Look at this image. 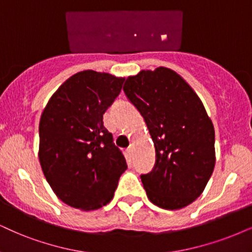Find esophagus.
<instances>
[{
    "label": "esophagus",
    "mask_w": 252,
    "mask_h": 252,
    "mask_svg": "<svg viewBox=\"0 0 252 252\" xmlns=\"http://www.w3.org/2000/svg\"><path fill=\"white\" fill-rule=\"evenodd\" d=\"M132 150H133V144H130V146L128 148V151H129V152H131Z\"/></svg>",
    "instance_id": "1"
}]
</instances>
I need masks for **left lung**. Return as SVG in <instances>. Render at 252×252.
Segmentation results:
<instances>
[{"instance_id": "left-lung-1", "label": "left lung", "mask_w": 252, "mask_h": 252, "mask_svg": "<svg viewBox=\"0 0 252 252\" xmlns=\"http://www.w3.org/2000/svg\"><path fill=\"white\" fill-rule=\"evenodd\" d=\"M123 91L141 113L156 149V164L141 179L149 200L180 209L203 192L215 166V131L193 88L167 67L126 78Z\"/></svg>"}]
</instances>
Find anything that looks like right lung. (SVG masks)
Masks as SVG:
<instances>
[{
  "label": "right lung",
  "mask_w": 252,
  "mask_h": 252,
  "mask_svg": "<svg viewBox=\"0 0 252 252\" xmlns=\"http://www.w3.org/2000/svg\"><path fill=\"white\" fill-rule=\"evenodd\" d=\"M123 82L109 73L79 72L57 89L41 113L40 166L66 205L82 211L106 206L128 167L103 126V114Z\"/></svg>",
  "instance_id": "right-lung-1"
}]
</instances>
